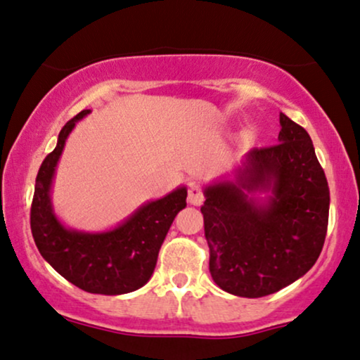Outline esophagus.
Returning <instances> with one entry per match:
<instances>
[{
    "label": "esophagus",
    "mask_w": 360,
    "mask_h": 360,
    "mask_svg": "<svg viewBox=\"0 0 360 360\" xmlns=\"http://www.w3.org/2000/svg\"><path fill=\"white\" fill-rule=\"evenodd\" d=\"M188 204L192 205H202L204 204V192H202L200 185H197L195 181L188 185Z\"/></svg>",
    "instance_id": "1"
}]
</instances>
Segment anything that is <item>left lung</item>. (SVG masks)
Here are the masks:
<instances>
[{"label":"left lung","instance_id":"left-lung-1","mask_svg":"<svg viewBox=\"0 0 360 360\" xmlns=\"http://www.w3.org/2000/svg\"><path fill=\"white\" fill-rule=\"evenodd\" d=\"M280 126L278 145L248 151L232 175L204 187L210 274L236 297H266L300 280L327 234L330 192L314 143L283 112Z\"/></svg>","mask_w":360,"mask_h":360}]
</instances>
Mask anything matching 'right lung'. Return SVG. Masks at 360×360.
Masks as SVG:
<instances>
[{
	"mask_svg": "<svg viewBox=\"0 0 360 360\" xmlns=\"http://www.w3.org/2000/svg\"><path fill=\"white\" fill-rule=\"evenodd\" d=\"M91 109L63 126L57 146L41 163L35 181L30 226L40 255L77 288L96 295H124L150 281L173 219L187 207V187L180 185L156 200L139 205L116 227L79 231L55 214L52 185L67 138Z\"/></svg>",
	"mask_w": 360,
	"mask_h": 360,
	"instance_id": "1",
	"label": "right lung"
}]
</instances>
